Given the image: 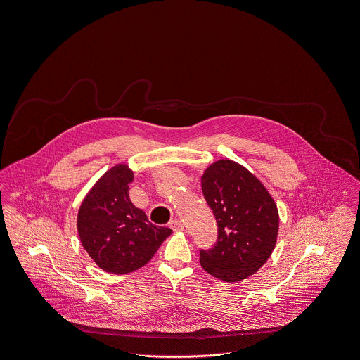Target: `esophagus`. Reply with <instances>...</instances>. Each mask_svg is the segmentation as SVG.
I'll use <instances>...</instances> for the list:
<instances>
[{
	"label": "esophagus",
	"instance_id": "34e87169",
	"mask_svg": "<svg viewBox=\"0 0 360 360\" xmlns=\"http://www.w3.org/2000/svg\"><path fill=\"white\" fill-rule=\"evenodd\" d=\"M169 228H171L174 232H181V231H184V224H182V221H179V219H174V221L169 222Z\"/></svg>",
	"mask_w": 360,
	"mask_h": 360
}]
</instances>
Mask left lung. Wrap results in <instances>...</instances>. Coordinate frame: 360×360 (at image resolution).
Returning <instances> with one entry per match:
<instances>
[{"label": "left lung", "instance_id": "8db88e82", "mask_svg": "<svg viewBox=\"0 0 360 360\" xmlns=\"http://www.w3.org/2000/svg\"><path fill=\"white\" fill-rule=\"evenodd\" d=\"M201 189L218 225L215 245L200 250L201 266L229 283L254 275L268 261L278 240L275 200L247 168L224 159L204 171Z\"/></svg>", "mask_w": 360, "mask_h": 360}]
</instances>
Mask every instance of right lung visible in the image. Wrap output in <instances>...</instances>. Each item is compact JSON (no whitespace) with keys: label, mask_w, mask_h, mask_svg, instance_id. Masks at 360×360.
<instances>
[{"label":"right lung","mask_w":360,"mask_h":360,"mask_svg":"<svg viewBox=\"0 0 360 360\" xmlns=\"http://www.w3.org/2000/svg\"><path fill=\"white\" fill-rule=\"evenodd\" d=\"M134 172L127 164L108 169L81 202V244L105 272L124 275L146 265L172 231L149 222L129 200Z\"/></svg>","instance_id":"add662e5"}]
</instances>
